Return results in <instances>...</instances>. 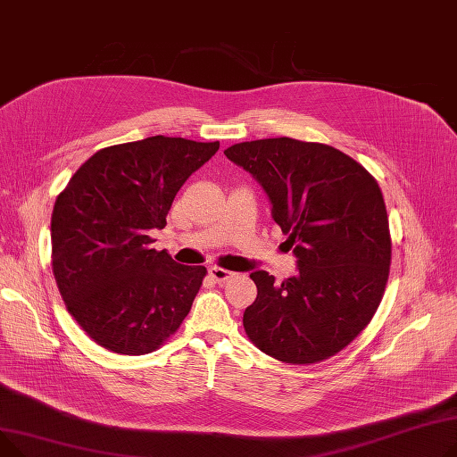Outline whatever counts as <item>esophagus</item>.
I'll list each match as a JSON object with an SVG mask.
<instances>
[{
	"mask_svg": "<svg viewBox=\"0 0 457 457\" xmlns=\"http://www.w3.org/2000/svg\"><path fill=\"white\" fill-rule=\"evenodd\" d=\"M208 275H210L213 280H216V282H225V280H228L234 273L223 270V267H216V265H213V267H210V270H208Z\"/></svg>",
	"mask_w": 457,
	"mask_h": 457,
	"instance_id": "34e87169",
	"label": "esophagus"
}]
</instances>
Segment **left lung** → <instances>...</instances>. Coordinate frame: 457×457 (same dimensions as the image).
Returning <instances> with one entry per match:
<instances>
[{
    "mask_svg": "<svg viewBox=\"0 0 457 457\" xmlns=\"http://www.w3.org/2000/svg\"><path fill=\"white\" fill-rule=\"evenodd\" d=\"M225 154L263 186L299 258V273L282 284L251 273L258 297L244 313L247 337L282 363L328 360L370 323L389 278L391 234L377 179L332 145L286 137L234 144Z\"/></svg>",
    "mask_w": 457,
    "mask_h": 457,
    "instance_id": "1",
    "label": "left lung"
}]
</instances>
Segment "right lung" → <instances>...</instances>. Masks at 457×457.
Wrapping results in <instances>:
<instances>
[{"instance_id":"right-lung-1","label":"right lung","mask_w":457,"mask_h":457,"mask_svg":"<svg viewBox=\"0 0 457 457\" xmlns=\"http://www.w3.org/2000/svg\"><path fill=\"white\" fill-rule=\"evenodd\" d=\"M220 142L151 137L99 149L57 195L51 267L70 315L106 351L140 356L162 346L206 277L151 247L171 203Z\"/></svg>"}]
</instances>
